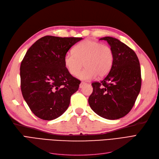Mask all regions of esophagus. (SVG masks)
I'll return each mask as SVG.
<instances>
[{"label":"esophagus","mask_w":159,"mask_h":159,"mask_svg":"<svg viewBox=\"0 0 159 159\" xmlns=\"http://www.w3.org/2000/svg\"><path fill=\"white\" fill-rule=\"evenodd\" d=\"M85 84H86L85 82H84V81H81V84H80V88H82Z\"/></svg>","instance_id":"34e87169"}]
</instances>
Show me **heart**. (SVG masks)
Returning a JSON list of instances; mask_svg holds the SVG:
<instances>
[{"mask_svg":"<svg viewBox=\"0 0 159 159\" xmlns=\"http://www.w3.org/2000/svg\"><path fill=\"white\" fill-rule=\"evenodd\" d=\"M74 52H67L64 57V65L72 75H75L84 63L85 68L78 75L82 80H90L96 75L103 78L111 69L114 55L112 49L102 43L85 40L77 44Z\"/></svg>","mask_w":159,"mask_h":159,"instance_id":"1","label":"heart"}]
</instances>
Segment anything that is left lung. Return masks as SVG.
<instances>
[{
    "mask_svg": "<svg viewBox=\"0 0 159 159\" xmlns=\"http://www.w3.org/2000/svg\"><path fill=\"white\" fill-rule=\"evenodd\" d=\"M114 59L109 73L101 81L93 82V92L88 102L100 117L118 119L129 113L135 103L141 87L140 64L131 48L117 38L106 36Z\"/></svg>",
    "mask_w": 159,
    "mask_h": 159,
    "instance_id": "1",
    "label": "left lung"
}]
</instances>
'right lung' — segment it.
I'll use <instances>...</instances> for the list:
<instances>
[{"label": "right lung", "instance_id": "obj_1", "mask_svg": "<svg viewBox=\"0 0 159 159\" xmlns=\"http://www.w3.org/2000/svg\"><path fill=\"white\" fill-rule=\"evenodd\" d=\"M81 39L46 36L26 53L20 68V88L24 99L36 117L50 121L68 108L80 81L67 70L64 57Z\"/></svg>", "mask_w": 159, "mask_h": 159}]
</instances>
